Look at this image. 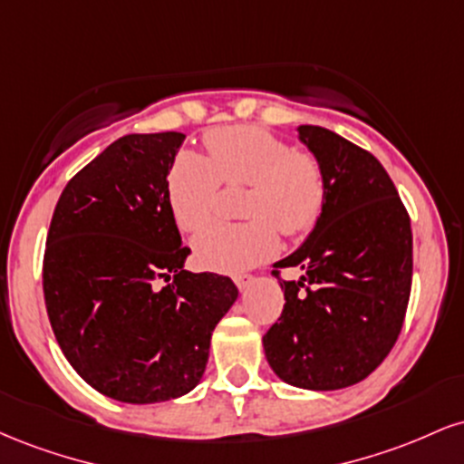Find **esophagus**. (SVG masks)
<instances>
[{
	"label": "esophagus",
	"mask_w": 464,
	"mask_h": 464,
	"mask_svg": "<svg viewBox=\"0 0 464 464\" xmlns=\"http://www.w3.org/2000/svg\"><path fill=\"white\" fill-rule=\"evenodd\" d=\"M233 281H236V285L239 287V290H246V287L255 281V276L253 275H236L233 276Z\"/></svg>",
	"instance_id": "obj_1"
}]
</instances>
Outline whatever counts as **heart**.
Instances as JSON below:
<instances>
[{
    "instance_id": "b5f03b06",
    "label": "heart",
    "mask_w": 464,
    "mask_h": 464,
    "mask_svg": "<svg viewBox=\"0 0 464 464\" xmlns=\"http://www.w3.org/2000/svg\"><path fill=\"white\" fill-rule=\"evenodd\" d=\"M209 157L185 152L168 179L169 207L183 231H198L216 211L220 183L248 185L239 225L207 227L194 237L200 266L239 273L264 262L279 246L276 227L301 236L318 220L324 202V172L316 157L295 152L257 126H227L205 137Z\"/></svg>"
}]
</instances>
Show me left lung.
Wrapping results in <instances>:
<instances>
[{
    "mask_svg": "<svg viewBox=\"0 0 464 464\" xmlns=\"http://www.w3.org/2000/svg\"><path fill=\"white\" fill-rule=\"evenodd\" d=\"M324 172L321 216L301 248L275 264L285 305L264 335L281 380L338 391L369 377L395 347L412 285V228L395 183L371 152L321 129L299 126Z\"/></svg>",
    "mask_w": 464,
    "mask_h": 464,
    "instance_id": "8db88e82",
    "label": "left lung"
}]
</instances>
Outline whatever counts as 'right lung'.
<instances>
[{
    "instance_id": "obj_1",
    "label": "right lung",
    "mask_w": 464,
    "mask_h": 464,
    "mask_svg": "<svg viewBox=\"0 0 464 464\" xmlns=\"http://www.w3.org/2000/svg\"><path fill=\"white\" fill-rule=\"evenodd\" d=\"M183 132L124 135L67 183L44 257V295L73 371L124 403L200 382L211 334L237 299L228 276L185 270L168 196Z\"/></svg>"
}]
</instances>
